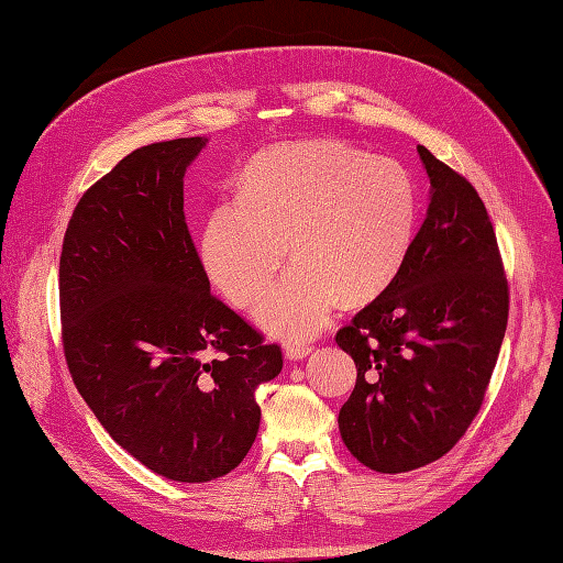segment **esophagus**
Here are the masks:
<instances>
[{"label":"esophagus","mask_w":563,"mask_h":563,"mask_svg":"<svg viewBox=\"0 0 563 563\" xmlns=\"http://www.w3.org/2000/svg\"><path fill=\"white\" fill-rule=\"evenodd\" d=\"M309 352H312V346L307 342H288L284 344V354L288 361H302Z\"/></svg>","instance_id":"obj_1"}]
</instances>
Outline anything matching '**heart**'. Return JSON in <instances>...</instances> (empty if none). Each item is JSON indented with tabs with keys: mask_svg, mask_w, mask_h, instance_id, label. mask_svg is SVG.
<instances>
[{
	"mask_svg": "<svg viewBox=\"0 0 563 563\" xmlns=\"http://www.w3.org/2000/svg\"><path fill=\"white\" fill-rule=\"evenodd\" d=\"M412 174L389 156L335 140H305L258 153L238 200L209 211L200 256L209 279L238 307L256 302L284 265L294 269L256 309L267 333L307 338L346 305L389 286L415 240Z\"/></svg>",
	"mask_w": 563,
	"mask_h": 563,
	"instance_id": "1",
	"label": "heart"
}]
</instances>
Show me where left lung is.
I'll return each instance as SVG.
<instances>
[{
    "label": "left lung",
    "mask_w": 563,
    "mask_h": 563,
    "mask_svg": "<svg viewBox=\"0 0 563 563\" xmlns=\"http://www.w3.org/2000/svg\"><path fill=\"white\" fill-rule=\"evenodd\" d=\"M429 209L382 294L335 335L356 363L340 435L363 466L407 473L448 454L475 419L508 325V282L477 190L417 146Z\"/></svg>",
    "instance_id": "1"
}]
</instances>
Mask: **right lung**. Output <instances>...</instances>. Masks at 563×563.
<instances>
[{
	"mask_svg": "<svg viewBox=\"0 0 563 563\" xmlns=\"http://www.w3.org/2000/svg\"><path fill=\"white\" fill-rule=\"evenodd\" d=\"M207 137L132 151L90 186L60 256L65 358L121 448L174 482L238 468L261 426L256 389L282 373L211 286L184 219V177Z\"/></svg>",
	"mask_w": 563,
	"mask_h": 563,
	"instance_id": "obj_1",
	"label": "right lung"
}]
</instances>
